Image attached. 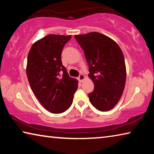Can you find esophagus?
<instances>
[{
    "mask_svg": "<svg viewBox=\"0 0 154 154\" xmlns=\"http://www.w3.org/2000/svg\"><path fill=\"white\" fill-rule=\"evenodd\" d=\"M78 79H79V81L80 82H83V80L85 79V77L83 74H80L79 77H78Z\"/></svg>",
    "mask_w": 154,
    "mask_h": 154,
    "instance_id": "34e87169",
    "label": "esophagus"
}]
</instances>
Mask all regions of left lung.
Listing matches in <instances>:
<instances>
[{
	"mask_svg": "<svg viewBox=\"0 0 154 154\" xmlns=\"http://www.w3.org/2000/svg\"><path fill=\"white\" fill-rule=\"evenodd\" d=\"M75 37L84 51L88 77L94 84L88 94L90 103L100 111L111 110L120 100L126 83L123 52L116 41L103 34L92 32Z\"/></svg>",
	"mask_w": 154,
	"mask_h": 154,
	"instance_id": "1",
	"label": "left lung"
}]
</instances>
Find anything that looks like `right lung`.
<instances>
[{
	"label": "right lung",
	"instance_id": "1",
	"mask_svg": "<svg viewBox=\"0 0 154 154\" xmlns=\"http://www.w3.org/2000/svg\"><path fill=\"white\" fill-rule=\"evenodd\" d=\"M71 38V35L45 36L33 43L28 54L26 75L31 89L52 113L66 111L78 88V81L69 77L61 60L62 49Z\"/></svg>",
	"mask_w": 154,
	"mask_h": 154
}]
</instances>
